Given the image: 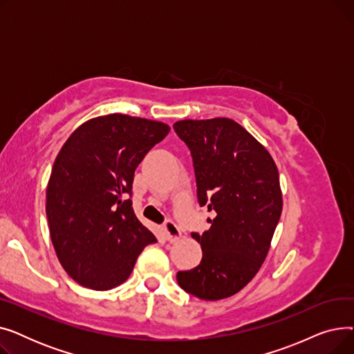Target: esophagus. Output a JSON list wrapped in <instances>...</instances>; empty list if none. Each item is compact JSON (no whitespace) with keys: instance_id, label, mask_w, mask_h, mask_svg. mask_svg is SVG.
Here are the masks:
<instances>
[{"instance_id":"34e87169","label":"esophagus","mask_w":354,"mask_h":354,"mask_svg":"<svg viewBox=\"0 0 354 354\" xmlns=\"http://www.w3.org/2000/svg\"><path fill=\"white\" fill-rule=\"evenodd\" d=\"M163 234H165V238L169 241V243H178L180 238V231L172 221H167L163 225Z\"/></svg>"}]
</instances>
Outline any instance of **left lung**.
I'll list each match as a JSON object with an SVG mask.
<instances>
[{
    "mask_svg": "<svg viewBox=\"0 0 354 354\" xmlns=\"http://www.w3.org/2000/svg\"><path fill=\"white\" fill-rule=\"evenodd\" d=\"M188 145L199 205L215 218L202 235L201 264L178 271L180 288L201 300H222L243 290L261 268L283 211L277 165L250 132L227 118L179 120Z\"/></svg>",
    "mask_w": 354,
    "mask_h": 354,
    "instance_id": "1",
    "label": "left lung"
}]
</instances>
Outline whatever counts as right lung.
Returning <instances> with one entry per match:
<instances>
[{
	"label": "right lung",
	"instance_id": "right-lung-1",
	"mask_svg": "<svg viewBox=\"0 0 354 354\" xmlns=\"http://www.w3.org/2000/svg\"><path fill=\"white\" fill-rule=\"evenodd\" d=\"M166 123L111 113L80 124L54 160L46 192L51 243L66 272L104 291L124 283L155 235L136 218L133 175Z\"/></svg>",
	"mask_w": 354,
	"mask_h": 354
}]
</instances>
